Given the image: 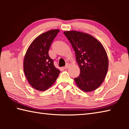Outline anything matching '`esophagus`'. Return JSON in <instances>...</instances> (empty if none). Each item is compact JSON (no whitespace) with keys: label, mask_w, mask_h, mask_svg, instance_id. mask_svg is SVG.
I'll list each match as a JSON object with an SVG mask.
<instances>
[{"label":"esophagus","mask_w":129,"mask_h":129,"mask_svg":"<svg viewBox=\"0 0 129 129\" xmlns=\"http://www.w3.org/2000/svg\"><path fill=\"white\" fill-rule=\"evenodd\" d=\"M70 66H71V64H70L69 63H68V64L64 67V69H68Z\"/></svg>","instance_id":"34e87169"}]
</instances>
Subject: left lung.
Returning a JSON list of instances; mask_svg holds the SVG:
<instances>
[{
    "label": "left lung",
    "instance_id": "1",
    "mask_svg": "<svg viewBox=\"0 0 129 129\" xmlns=\"http://www.w3.org/2000/svg\"><path fill=\"white\" fill-rule=\"evenodd\" d=\"M75 52L80 74L75 78L81 90L90 92L97 89L105 78L109 60L102 44L90 35L84 32L64 31Z\"/></svg>",
    "mask_w": 129,
    "mask_h": 129
}]
</instances>
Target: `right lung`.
<instances>
[{"label": "right lung", "instance_id": "1", "mask_svg": "<svg viewBox=\"0 0 129 129\" xmlns=\"http://www.w3.org/2000/svg\"><path fill=\"white\" fill-rule=\"evenodd\" d=\"M59 31L52 29L41 34L32 41L26 52L24 72L29 84L36 90L44 91L49 88L60 73L48 54L52 41Z\"/></svg>", "mask_w": 129, "mask_h": 129}]
</instances>
